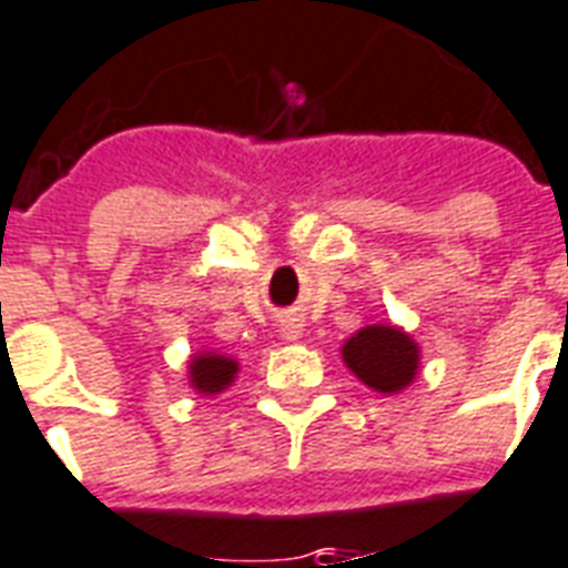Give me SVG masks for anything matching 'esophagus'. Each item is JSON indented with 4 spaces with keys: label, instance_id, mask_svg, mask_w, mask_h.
<instances>
[{
    "label": "esophagus",
    "instance_id": "1",
    "mask_svg": "<svg viewBox=\"0 0 568 568\" xmlns=\"http://www.w3.org/2000/svg\"><path fill=\"white\" fill-rule=\"evenodd\" d=\"M303 333V324L297 318H285L283 324H280V336L285 338V342H294V338H301Z\"/></svg>",
    "mask_w": 568,
    "mask_h": 568
}]
</instances>
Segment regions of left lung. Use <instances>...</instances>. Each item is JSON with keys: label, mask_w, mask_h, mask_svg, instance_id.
<instances>
[{"label": "left lung", "mask_w": 568, "mask_h": 568, "mask_svg": "<svg viewBox=\"0 0 568 568\" xmlns=\"http://www.w3.org/2000/svg\"><path fill=\"white\" fill-rule=\"evenodd\" d=\"M418 345L404 329L372 324L347 338L342 359L365 386L383 395H397L418 374Z\"/></svg>", "instance_id": "left-lung-1"}]
</instances>
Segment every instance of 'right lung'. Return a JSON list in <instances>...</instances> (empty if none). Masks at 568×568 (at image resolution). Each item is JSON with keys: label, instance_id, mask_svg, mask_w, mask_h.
Instances as JSON below:
<instances>
[{"label": "right lung", "instance_id": "obj_1", "mask_svg": "<svg viewBox=\"0 0 568 568\" xmlns=\"http://www.w3.org/2000/svg\"><path fill=\"white\" fill-rule=\"evenodd\" d=\"M235 374H239V363L232 356L212 354V351L191 356L189 379L200 395H217L226 386H232Z\"/></svg>", "mask_w": 568, "mask_h": 568}]
</instances>
